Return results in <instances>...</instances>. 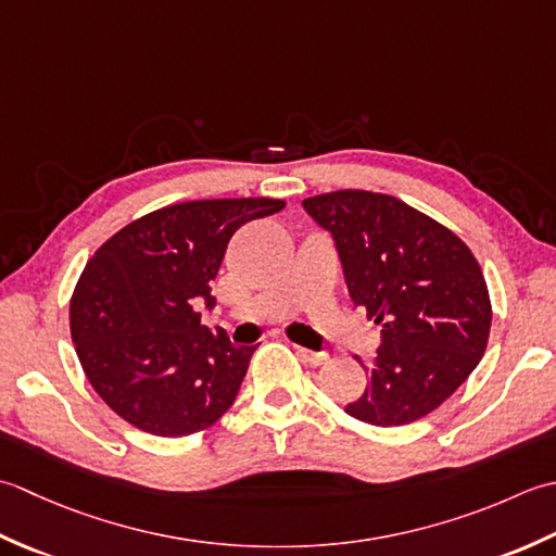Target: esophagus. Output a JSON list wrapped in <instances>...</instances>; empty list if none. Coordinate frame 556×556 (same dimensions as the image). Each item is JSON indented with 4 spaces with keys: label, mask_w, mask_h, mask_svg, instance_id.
Listing matches in <instances>:
<instances>
[{
    "label": "esophagus",
    "mask_w": 556,
    "mask_h": 556,
    "mask_svg": "<svg viewBox=\"0 0 556 556\" xmlns=\"http://www.w3.org/2000/svg\"><path fill=\"white\" fill-rule=\"evenodd\" d=\"M294 353H298V357L302 362H307V365H312V367H319V365H324V362L328 359L326 353H314V350L300 348V345H294Z\"/></svg>",
    "instance_id": "obj_1"
}]
</instances>
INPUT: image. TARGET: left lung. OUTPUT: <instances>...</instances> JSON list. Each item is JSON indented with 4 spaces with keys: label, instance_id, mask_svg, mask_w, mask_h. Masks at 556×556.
<instances>
[{
    "label": "left lung",
    "instance_id": "obj_1",
    "mask_svg": "<svg viewBox=\"0 0 556 556\" xmlns=\"http://www.w3.org/2000/svg\"><path fill=\"white\" fill-rule=\"evenodd\" d=\"M302 206L331 230L350 298L381 326L374 365H362L367 389L345 413L401 427L437 410L490 341L492 302L478 258L446 225L389 194L338 189Z\"/></svg>",
    "mask_w": 556,
    "mask_h": 556
}]
</instances>
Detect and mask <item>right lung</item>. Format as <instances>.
<instances>
[{
	"mask_svg": "<svg viewBox=\"0 0 556 556\" xmlns=\"http://www.w3.org/2000/svg\"><path fill=\"white\" fill-rule=\"evenodd\" d=\"M266 197L182 201L124 225L88 258L70 302L76 355L122 420L155 437L208 429L235 403L256 345L201 324L230 237L278 213Z\"/></svg>",
	"mask_w": 556,
	"mask_h": 556,
	"instance_id": "add662e5",
	"label": "right lung"
}]
</instances>
